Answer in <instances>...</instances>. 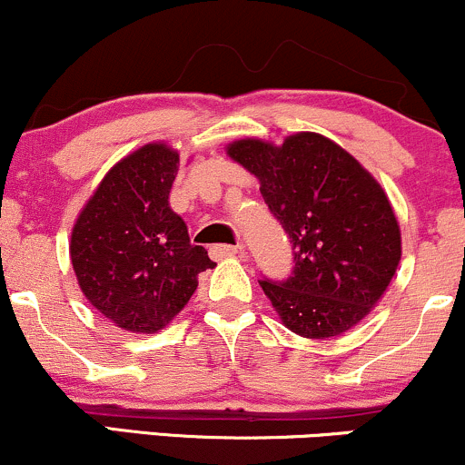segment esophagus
I'll return each mask as SVG.
<instances>
[{"label": "esophagus", "mask_w": 465, "mask_h": 465, "mask_svg": "<svg viewBox=\"0 0 465 465\" xmlns=\"http://www.w3.org/2000/svg\"><path fill=\"white\" fill-rule=\"evenodd\" d=\"M210 253L221 260V258H232V255H242L244 249L238 247V244H216V247L210 249Z\"/></svg>", "instance_id": "34e87169"}]
</instances>
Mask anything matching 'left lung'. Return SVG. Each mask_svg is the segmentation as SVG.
<instances>
[{
  "instance_id": "obj_1",
  "label": "left lung",
  "mask_w": 465,
  "mask_h": 465,
  "mask_svg": "<svg viewBox=\"0 0 465 465\" xmlns=\"http://www.w3.org/2000/svg\"><path fill=\"white\" fill-rule=\"evenodd\" d=\"M227 154L255 174L264 203L291 238L284 282L260 280L282 323L306 339L354 328L396 275L402 240L385 190L348 151L319 133L282 146L238 140Z\"/></svg>"
}]
</instances>
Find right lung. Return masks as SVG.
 Instances as JSON below:
<instances>
[{"instance_id":"add662e5","label":"right lung","mask_w":465,"mask_h":465,"mask_svg":"<svg viewBox=\"0 0 465 465\" xmlns=\"http://www.w3.org/2000/svg\"><path fill=\"white\" fill-rule=\"evenodd\" d=\"M179 153L154 142L120 159L72 229L74 273L87 302L117 328L154 334L183 311L199 273L216 266L170 210Z\"/></svg>"}]
</instances>
